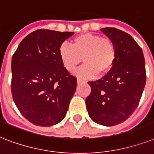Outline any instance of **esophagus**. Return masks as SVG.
<instances>
[{"mask_svg": "<svg viewBox=\"0 0 154 154\" xmlns=\"http://www.w3.org/2000/svg\"><path fill=\"white\" fill-rule=\"evenodd\" d=\"M83 83V80H81V79H77V83H78V84H80V83Z\"/></svg>", "mask_w": 154, "mask_h": 154, "instance_id": "34e87169", "label": "esophagus"}]
</instances>
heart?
Masks as SVG:
<instances>
[{"label":"heart","instance_id":"heart-1","mask_svg":"<svg viewBox=\"0 0 154 154\" xmlns=\"http://www.w3.org/2000/svg\"><path fill=\"white\" fill-rule=\"evenodd\" d=\"M59 58L68 72H73L83 59L85 65L75 72L81 79H93L103 75L112 69L116 60V50L109 38L86 33L75 37L71 46L63 44L59 48Z\"/></svg>","mask_w":154,"mask_h":154}]
</instances>
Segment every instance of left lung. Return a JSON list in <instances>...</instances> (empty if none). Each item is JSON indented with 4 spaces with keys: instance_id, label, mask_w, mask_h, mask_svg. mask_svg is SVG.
Listing matches in <instances>:
<instances>
[{
    "instance_id": "left-lung-1",
    "label": "left lung",
    "mask_w": 154,
    "mask_h": 154,
    "mask_svg": "<svg viewBox=\"0 0 154 154\" xmlns=\"http://www.w3.org/2000/svg\"><path fill=\"white\" fill-rule=\"evenodd\" d=\"M116 50L112 69L103 78L88 82L86 99L88 115L96 124L113 126L124 122L137 108L146 82L142 50L125 32L116 28L100 29Z\"/></svg>"
}]
</instances>
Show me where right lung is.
Returning a JSON list of instances; mask_svg holds the SVG:
<instances>
[{"instance_id":"right-lung-1","label":"right lung","mask_w":154,"mask_h":154,"mask_svg":"<svg viewBox=\"0 0 154 154\" xmlns=\"http://www.w3.org/2000/svg\"><path fill=\"white\" fill-rule=\"evenodd\" d=\"M73 34L36 30L21 42L13 55V99L21 115L35 125H57L66 116L77 81L63 66L59 48Z\"/></svg>"}]
</instances>
